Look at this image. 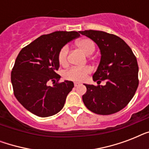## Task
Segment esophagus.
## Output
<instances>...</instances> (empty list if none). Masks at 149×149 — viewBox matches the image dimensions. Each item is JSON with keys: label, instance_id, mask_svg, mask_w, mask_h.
I'll use <instances>...</instances> for the list:
<instances>
[{"label": "esophagus", "instance_id": "1", "mask_svg": "<svg viewBox=\"0 0 149 149\" xmlns=\"http://www.w3.org/2000/svg\"><path fill=\"white\" fill-rule=\"evenodd\" d=\"M79 85H80V84H79V83H75V84H74V86H76V87H77V86H79Z\"/></svg>", "mask_w": 149, "mask_h": 149}]
</instances>
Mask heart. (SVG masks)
<instances>
[{
  "label": "heart",
  "mask_w": 149,
  "mask_h": 149,
  "mask_svg": "<svg viewBox=\"0 0 149 149\" xmlns=\"http://www.w3.org/2000/svg\"><path fill=\"white\" fill-rule=\"evenodd\" d=\"M77 46L86 55H91L95 50V44L89 38H82L77 42ZM69 48L67 45L63 46L58 52V59L61 65L65 66L68 64ZM91 69L86 67H72L65 72V79L74 82H82L86 79L87 75L91 73Z\"/></svg>",
  "instance_id": "1"
}]
</instances>
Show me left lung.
Masks as SVG:
<instances>
[{"instance_id":"8db88e82","label":"left lung","mask_w":149,"mask_h":149,"mask_svg":"<svg viewBox=\"0 0 149 149\" xmlns=\"http://www.w3.org/2000/svg\"><path fill=\"white\" fill-rule=\"evenodd\" d=\"M98 45L100 61L93 79L104 86L85 84V106L93 113L108 115L117 113L133 98L139 86V65L131 48L118 36L102 31H79Z\"/></svg>"}]
</instances>
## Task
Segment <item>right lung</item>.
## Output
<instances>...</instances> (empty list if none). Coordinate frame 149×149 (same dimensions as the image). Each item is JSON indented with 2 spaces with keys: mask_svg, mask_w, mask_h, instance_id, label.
I'll return each mask as SVG.
<instances>
[{
  "mask_svg": "<svg viewBox=\"0 0 149 149\" xmlns=\"http://www.w3.org/2000/svg\"><path fill=\"white\" fill-rule=\"evenodd\" d=\"M77 31H57L38 37L20 51L11 71V84L16 99L31 113L46 118L63 109L74 84L60 79L58 55L69 42L79 37ZM51 80L53 86H47Z\"/></svg>",
  "mask_w": 149,
  "mask_h": 149,
  "instance_id": "add662e5",
  "label": "right lung"
}]
</instances>
